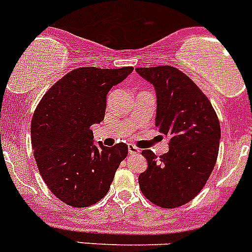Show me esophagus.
I'll use <instances>...</instances> for the list:
<instances>
[{
	"mask_svg": "<svg viewBox=\"0 0 252 252\" xmlns=\"http://www.w3.org/2000/svg\"><path fill=\"white\" fill-rule=\"evenodd\" d=\"M128 152L131 155H136V154H140V149L136 147L135 145H128Z\"/></svg>",
	"mask_w": 252,
	"mask_h": 252,
	"instance_id": "obj_1",
	"label": "esophagus"
}]
</instances>
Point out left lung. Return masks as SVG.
I'll return each mask as SVG.
<instances>
[{
  "label": "left lung",
  "mask_w": 252,
  "mask_h": 252,
  "mask_svg": "<svg viewBox=\"0 0 252 252\" xmlns=\"http://www.w3.org/2000/svg\"><path fill=\"white\" fill-rule=\"evenodd\" d=\"M136 71L155 86V126L170 146L160 158L142 151L149 166L138 185L150 202L175 209L190 202L206 185L218 160L220 121L206 94L179 68L165 64Z\"/></svg>",
  "instance_id": "obj_1"
}]
</instances>
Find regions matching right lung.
<instances>
[{"label": "right lung", "mask_w": 252, "mask_h": 252, "mask_svg": "<svg viewBox=\"0 0 252 252\" xmlns=\"http://www.w3.org/2000/svg\"><path fill=\"white\" fill-rule=\"evenodd\" d=\"M121 68L80 67L60 78L43 94L31 121V144L46 186L72 207L98 202L128 152L124 142L94 146L90 127L105 117L110 89L127 77Z\"/></svg>", "instance_id": "add662e5"}]
</instances>
